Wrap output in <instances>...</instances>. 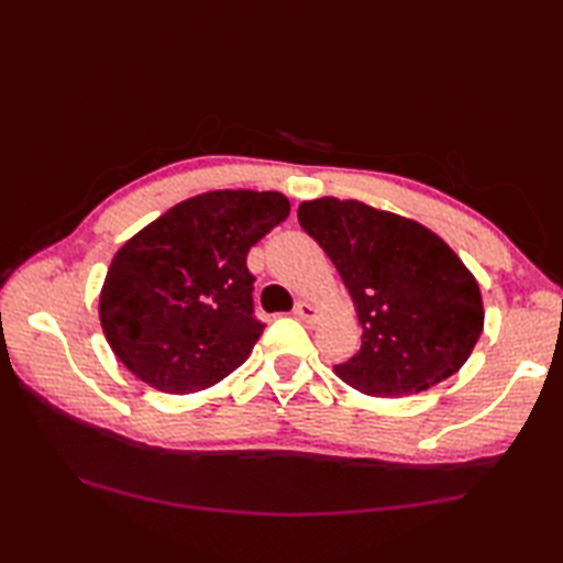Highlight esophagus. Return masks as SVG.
Here are the masks:
<instances>
[{
  "instance_id": "esophagus-1",
  "label": "esophagus",
  "mask_w": 563,
  "mask_h": 563,
  "mask_svg": "<svg viewBox=\"0 0 563 563\" xmlns=\"http://www.w3.org/2000/svg\"><path fill=\"white\" fill-rule=\"evenodd\" d=\"M295 317H300L302 321H314L317 319V307L309 302H297L295 305Z\"/></svg>"
}]
</instances>
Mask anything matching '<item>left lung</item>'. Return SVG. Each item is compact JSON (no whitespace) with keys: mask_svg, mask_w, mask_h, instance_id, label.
Wrapping results in <instances>:
<instances>
[{"mask_svg":"<svg viewBox=\"0 0 563 563\" xmlns=\"http://www.w3.org/2000/svg\"><path fill=\"white\" fill-rule=\"evenodd\" d=\"M349 288L363 343L336 375L373 397L418 394L466 363L484 329L479 283L428 227L357 200L297 210Z\"/></svg>","mask_w":563,"mask_h":563,"instance_id":"8db88e82","label":"left lung"}]
</instances>
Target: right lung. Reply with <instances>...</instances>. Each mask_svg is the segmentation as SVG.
Returning <instances> with one entry per match:
<instances>
[{
  "label": "right lung",
  "instance_id": "obj_1",
  "mask_svg": "<svg viewBox=\"0 0 563 563\" xmlns=\"http://www.w3.org/2000/svg\"><path fill=\"white\" fill-rule=\"evenodd\" d=\"M290 214L283 194L212 190L178 202L123 244L99 300L106 341L166 394L218 385L266 329L246 254Z\"/></svg>",
  "mask_w": 563,
  "mask_h": 563
}]
</instances>
